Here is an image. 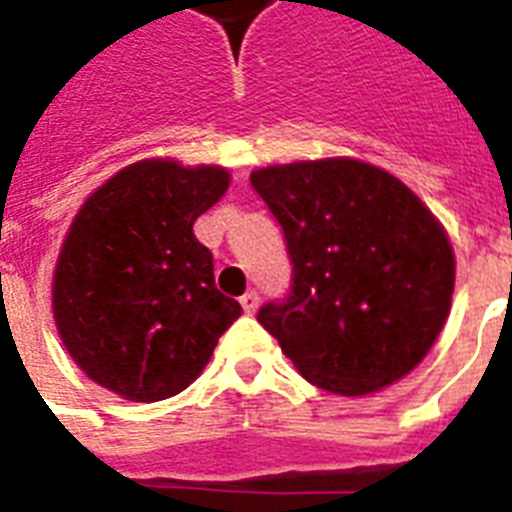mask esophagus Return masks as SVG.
<instances>
[{"label":"esophagus","instance_id":"1","mask_svg":"<svg viewBox=\"0 0 512 512\" xmlns=\"http://www.w3.org/2000/svg\"><path fill=\"white\" fill-rule=\"evenodd\" d=\"M257 305H260V297H257L255 289H249L247 295H241V308H244V313H255Z\"/></svg>","mask_w":512,"mask_h":512}]
</instances>
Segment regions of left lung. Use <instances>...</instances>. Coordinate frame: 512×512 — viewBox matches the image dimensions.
<instances>
[{"mask_svg":"<svg viewBox=\"0 0 512 512\" xmlns=\"http://www.w3.org/2000/svg\"><path fill=\"white\" fill-rule=\"evenodd\" d=\"M252 188L292 260L284 300L257 321L316 388L366 396L409 374L452 308L454 252L433 212L358 159L265 167Z\"/></svg>","mask_w":512,"mask_h":512,"instance_id":"8db88e82","label":"left lung"}]
</instances>
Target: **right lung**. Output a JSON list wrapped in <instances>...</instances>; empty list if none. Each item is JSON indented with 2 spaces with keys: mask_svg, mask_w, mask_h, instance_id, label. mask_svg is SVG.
<instances>
[{
  "mask_svg": "<svg viewBox=\"0 0 512 512\" xmlns=\"http://www.w3.org/2000/svg\"><path fill=\"white\" fill-rule=\"evenodd\" d=\"M223 167L146 159L76 212L55 265L52 313L79 369L127 401H164L207 366L241 305L215 287L196 217L228 191Z\"/></svg>",
  "mask_w": 512,
  "mask_h": 512,
  "instance_id": "right-lung-1",
  "label": "right lung"
}]
</instances>
